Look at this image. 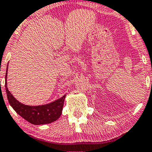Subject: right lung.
<instances>
[{
	"instance_id": "1",
	"label": "right lung",
	"mask_w": 152,
	"mask_h": 152,
	"mask_svg": "<svg viewBox=\"0 0 152 152\" xmlns=\"http://www.w3.org/2000/svg\"><path fill=\"white\" fill-rule=\"evenodd\" d=\"M7 74L8 68L5 74V84L7 97L10 105L19 115L26 120L27 122L37 125L49 124L58 120L61 115L66 95L61 98L56 100L55 101L46 105L37 106L24 105L16 100L8 91L7 87Z\"/></svg>"
}]
</instances>
